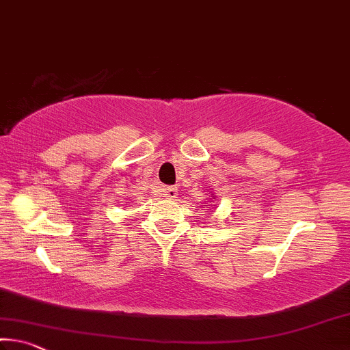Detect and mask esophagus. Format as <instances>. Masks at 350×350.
Listing matches in <instances>:
<instances>
[{
    "instance_id": "obj_1",
    "label": "esophagus",
    "mask_w": 350,
    "mask_h": 350,
    "mask_svg": "<svg viewBox=\"0 0 350 350\" xmlns=\"http://www.w3.org/2000/svg\"><path fill=\"white\" fill-rule=\"evenodd\" d=\"M163 193H165V198L174 199L177 196V188L176 187H166L165 190H163Z\"/></svg>"
}]
</instances>
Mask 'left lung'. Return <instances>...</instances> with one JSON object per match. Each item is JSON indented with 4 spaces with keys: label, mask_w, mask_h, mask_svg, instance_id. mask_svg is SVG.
I'll return each instance as SVG.
<instances>
[{
    "label": "left lung",
    "mask_w": 350,
    "mask_h": 350,
    "mask_svg": "<svg viewBox=\"0 0 350 350\" xmlns=\"http://www.w3.org/2000/svg\"><path fill=\"white\" fill-rule=\"evenodd\" d=\"M213 199H215V198H213Z\"/></svg>",
    "instance_id": "8db88e82"
}]
</instances>
